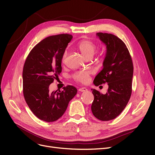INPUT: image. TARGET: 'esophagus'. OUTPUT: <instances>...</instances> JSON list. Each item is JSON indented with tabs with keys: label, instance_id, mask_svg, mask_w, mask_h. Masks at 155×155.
<instances>
[{
	"label": "esophagus",
	"instance_id": "1",
	"mask_svg": "<svg viewBox=\"0 0 155 155\" xmlns=\"http://www.w3.org/2000/svg\"><path fill=\"white\" fill-rule=\"evenodd\" d=\"M79 92H86L87 91V88L85 87H83V88H80L79 89Z\"/></svg>",
	"mask_w": 155,
	"mask_h": 155
}]
</instances>
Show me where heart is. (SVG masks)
<instances>
[{
    "label": "heart",
    "mask_w": 155,
    "mask_h": 155,
    "mask_svg": "<svg viewBox=\"0 0 155 155\" xmlns=\"http://www.w3.org/2000/svg\"><path fill=\"white\" fill-rule=\"evenodd\" d=\"M78 47L81 54L87 58L92 57L97 50L96 45L92 41L89 40H83L80 41L78 44ZM67 56V51H64L62 55L63 61H64ZM89 75H90V72L88 71L81 70V71H78L75 73L73 77L76 81L83 83H85L88 81Z\"/></svg>",
    "instance_id": "obj_1"
}]
</instances>
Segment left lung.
Returning a JSON list of instances; mask_svg holds the SVG:
<instances>
[{
  "label": "left lung",
  "mask_w": 155,
  "mask_h": 155,
  "mask_svg": "<svg viewBox=\"0 0 155 155\" xmlns=\"http://www.w3.org/2000/svg\"><path fill=\"white\" fill-rule=\"evenodd\" d=\"M96 35L106 46L103 69L97 74L94 84L98 86L108 83L105 94L92 89L94 99L91 110L93 115L101 121L116 118L124 110L132 92L133 64L125 44L118 37L107 33Z\"/></svg>",
  "instance_id": "obj_1"
}]
</instances>
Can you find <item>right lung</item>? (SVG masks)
I'll list each match as a JSON object with an SVG mask.
<instances>
[{
    "label": "right lung",
    "mask_w": 155,
    "mask_h": 155,
    "mask_svg": "<svg viewBox=\"0 0 155 155\" xmlns=\"http://www.w3.org/2000/svg\"><path fill=\"white\" fill-rule=\"evenodd\" d=\"M72 39L70 34L46 37L30 51L25 63L22 80L25 101L33 113L46 122L60 118L78 92L71 85L62 91H49V85L62 71V55Z\"/></svg>",
    "instance_id": "1"
}]
</instances>
